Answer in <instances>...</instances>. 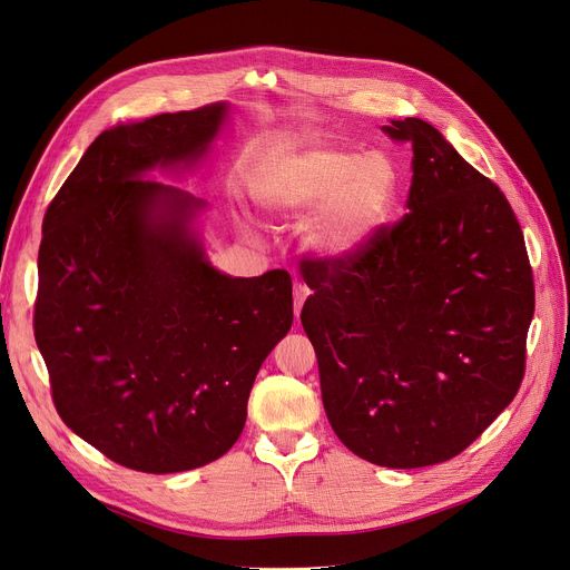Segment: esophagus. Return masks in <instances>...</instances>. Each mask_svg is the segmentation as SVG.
<instances>
[{
	"label": "esophagus",
	"instance_id": "34e87169",
	"mask_svg": "<svg viewBox=\"0 0 570 570\" xmlns=\"http://www.w3.org/2000/svg\"><path fill=\"white\" fill-rule=\"evenodd\" d=\"M309 288L302 284V282H295L293 284V297H295V305H293V312H295V316H299V312H302V305H305V299L309 297Z\"/></svg>",
	"mask_w": 570,
	"mask_h": 570
}]
</instances>
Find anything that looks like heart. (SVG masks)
Here are the masks:
<instances>
[{"label": "heart", "mask_w": 570, "mask_h": 570, "mask_svg": "<svg viewBox=\"0 0 570 570\" xmlns=\"http://www.w3.org/2000/svg\"><path fill=\"white\" fill-rule=\"evenodd\" d=\"M399 187L394 163L383 154L309 148L288 154L263 171L256 195L277 219L316 217L305 247L330 263L360 254L387 219Z\"/></svg>", "instance_id": "heart-1"}]
</instances>
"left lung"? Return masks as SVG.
<instances>
[{
    "instance_id": "left-lung-1",
    "label": "left lung",
    "mask_w": 570,
    "mask_h": 570,
    "mask_svg": "<svg viewBox=\"0 0 570 570\" xmlns=\"http://www.w3.org/2000/svg\"><path fill=\"white\" fill-rule=\"evenodd\" d=\"M383 130L412 144L410 213L348 261H302L299 321L336 438L412 470L459 456L518 394L534 277L495 183L422 119Z\"/></svg>"
}]
</instances>
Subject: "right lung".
Returning <instances> with one entry per match:
<instances>
[{"label":"right lung","mask_w":570,"mask_h":570,"mask_svg":"<svg viewBox=\"0 0 570 570\" xmlns=\"http://www.w3.org/2000/svg\"><path fill=\"white\" fill-rule=\"evenodd\" d=\"M226 117L215 102L100 132L43 219L33 336L55 407L137 472L224 456L293 323L291 275L213 268L195 229L206 202L148 178L197 165Z\"/></svg>","instance_id":"add662e5"}]
</instances>
